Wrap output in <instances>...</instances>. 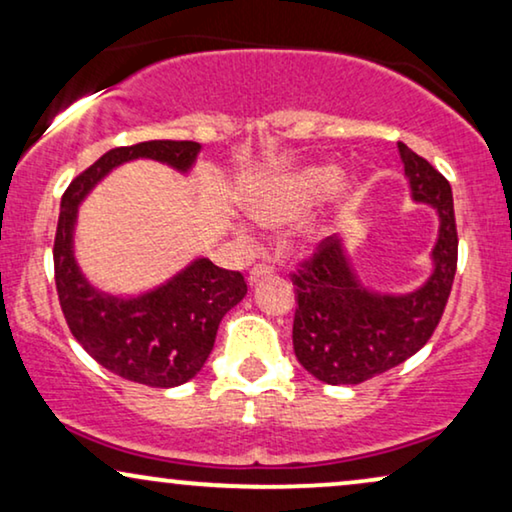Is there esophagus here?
Instances as JSON below:
<instances>
[{
    "instance_id": "esophagus-1",
    "label": "esophagus",
    "mask_w": 512,
    "mask_h": 512,
    "mask_svg": "<svg viewBox=\"0 0 512 512\" xmlns=\"http://www.w3.org/2000/svg\"><path fill=\"white\" fill-rule=\"evenodd\" d=\"M272 272H275V268H272V265L256 263L254 268L249 270V282L254 284V282H258V279H261V277H268V275H272Z\"/></svg>"
}]
</instances>
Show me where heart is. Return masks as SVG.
Returning <instances> with one entry per match:
<instances>
[{"instance_id":"b5f03b06","label":"heart","mask_w":512,"mask_h":512,"mask_svg":"<svg viewBox=\"0 0 512 512\" xmlns=\"http://www.w3.org/2000/svg\"><path fill=\"white\" fill-rule=\"evenodd\" d=\"M342 172L335 165L305 167L270 179L249 202L251 214L263 226H282L324 200L340 186Z\"/></svg>"}]
</instances>
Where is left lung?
Segmentation results:
<instances>
[{"instance_id":"8db88e82","label":"left lung","mask_w":512,"mask_h":512,"mask_svg":"<svg viewBox=\"0 0 512 512\" xmlns=\"http://www.w3.org/2000/svg\"><path fill=\"white\" fill-rule=\"evenodd\" d=\"M412 198L438 209L436 270L410 296H375L352 275L340 242L324 237L291 272L296 286L293 352L326 384H361L417 354L436 331L457 272V221L452 188L429 160L398 144Z\"/></svg>"}]
</instances>
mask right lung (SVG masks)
<instances>
[{"label": "right lung", "instance_id": "obj_1", "mask_svg": "<svg viewBox=\"0 0 512 512\" xmlns=\"http://www.w3.org/2000/svg\"><path fill=\"white\" fill-rule=\"evenodd\" d=\"M198 151V142L174 139L118 146L74 177L60 202L53 268L69 331L100 366L146 387H179L198 375L212 354L223 314L244 298L247 282L242 272L223 270L200 258L146 296L132 300L104 296L83 279L74 263L76 205L116 165L153 158L188 170Z\"/></svg>", "mask_w": 512, "mask_h": 512}]
</instances>
